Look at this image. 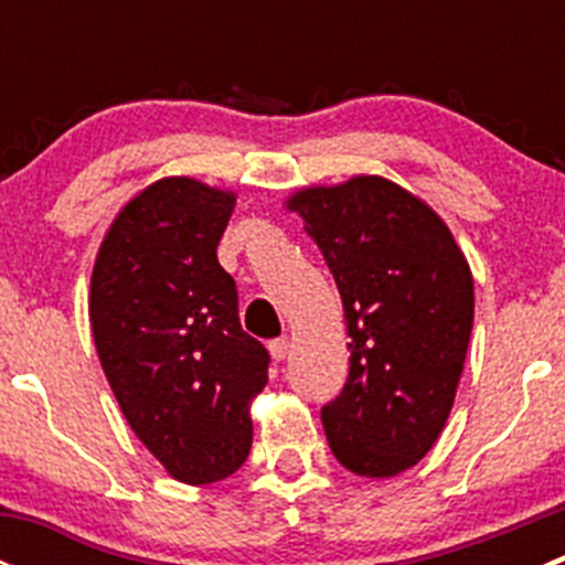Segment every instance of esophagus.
I'll list each match as a JSON object with an SVG mask.
<instances>
[{
    "label": "esophagus",
    "mask_w": 565,
    "mask_h": 565,
    "mask_svg": "<svg viewBox=\"0 0 565 565\" xmlns=\"http://www.w3.org/2000/svg\"><path fill=\"white\" fill-rule=\"evenodd\" d=\"M270 355L276 358V361H284V358L289 355V339H287V335L270 341Z\"/></svg>",
    "instance_id": "esophagus-1"
}]
</instances>
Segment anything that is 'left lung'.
Returning <instances> with one entry per match:
<instances>
[{
  "mask_svg": "<svg viewBox=\"0 0 565 565\" xmlns=\"http://www.w3.org/2000/svg\"><path fill=\"white\" fill-rule=\"evenodd\" d=\"M303 218L333 273L350 335V377L322 407L333 457L391 478L429 454L451 415L472 330V273L446 221L377 174L300 188Z\"/></svg>",
  "mask_w": 565,
  "mask_h": 565,
  "instance_id": "1",
  "label": "left lung"
}]
</instances>
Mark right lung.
Masks as SVG:
<instances>
[{"label": "right lung", "instance_id": "1", "mask_svg": "<svg viewBox=\"0 0 565 565\" xmlns=\"http://www.w3.org/2000/svg\"><path fill=\"white\" fill-rule=\"evenodd\" d=\"M235 191L163 177L108 226L89 281V324L119 409L169 476L221 481L254 440L250 402L267 385L265 347L237 317L218 265Z\"/></svg>", "mask_w": 565, "mask_h": 565}]
</instances>
